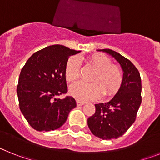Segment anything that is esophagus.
Returning <instances> with one entry per match:
<instances>
[{
	"label": "esophagus",
	"instance_id": "obj_1",
	"mask_svg": "<svg viewBox=\"0 0 160 160\" xmlns=\"http://www.w3.org/2000/svg\"><path fill=\"white\" fill-rule=\"evenodd\" d=\"M84 104H85L84 102L79 101V100H78V101H77V106H78V107H80V106H82V105H84Z\"/></svg>",
	"mask_w": 160,
	"mask_h": 160
}]
</instances>
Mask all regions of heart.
Returning <instances> with one entry per match:
<instances>
[{
  "label": "heart",
  "instance_id": "1",
  "mask_svg": "<svg viewBox=\"0 0 160 160\" xmlns=\"http://www.w3.org/2000/svg\"><path fill=\"white\" fill-rule=\"evenodd\" d=\"M87 62L95 69L91 81H79L70 87V94L79 101L97 99L102 95L112 96L118 92L123 82V72L118 65L113 64L110 57L102 53H94ZM81 74V64L77 56H71L65 66V78L67 82H73Z\"/></svg>",
  "mask_w": 160,
  "mask_h": 160
}]
</instances>
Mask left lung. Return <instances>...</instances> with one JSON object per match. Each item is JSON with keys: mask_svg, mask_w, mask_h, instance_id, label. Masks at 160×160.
<instances>
[{"mask_svg": "<svg viewBox=\"0 0 160 160\" xmlns=\"http://www.w3.org/2000/svg\"><path fill=\"white\" fill-rule=\"evenodd\" d=\"M111 54L123 70V82L111 101L95 104V113L87 119L93 135L102 139L118 138L124 135L136 119L142 102L139 72L131 61L110 49H98Z\"/></svg>", "mask_w": 160, "mask_h": 160, "instance_id": "left-lung-1", "label": "left lung"}]
</instances>
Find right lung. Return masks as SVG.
Segmentation results:
<instances>
[{"instance_id":"add662e5","label":"right lung","mask_w":160,"mask_h":160,"mask_svg":"<svg viewBox=\"0 0 160 160\" xmlns=\"http://www.w3.org/2000/svg\"><path fill=\"white\" fill-rule=\"evenodd\" d=\"M79 51L53 45L35 52L22 67L17 87L20 110L36 131H53L63 125L76 101L67 92L65 66Z\"/></svg>"}]
</instances>
